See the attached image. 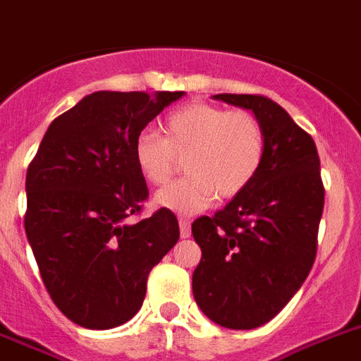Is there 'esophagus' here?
I'll use <instances>...</instances> for the list:
<instances>
[{
	"mask_svg": "<svg viewBox=\"0 0 361 361\" xmlns=\"http://www.w3.org/2000/svg\"><path fill=\"white\" fill-rule=\"evenodd\" d=\"M178 227H180V238H190V234H192V225H190V221L188 219H178Z\"/></svg>",
	"mask_w": 361,
	"mask_h": 361,
	"instance_id": "esophagus-1",
	"label": "esophagus"
}]
</instances>
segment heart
Wrapping results in <instances>:
<instances>
[{
  "mask_svg": "<svg viewBox=\"0 0 361 361\" xmlns=\"http://www.w3.org/2000/svg\"><path fill=\"white\" fill-rule=\"evenodd\" d=\"M164 138L144 130L134 140V160L153 186H166L186 159L188 177L157 193V204L192 216L219 199L243 193L266 157V133L249 110H228L210 103H190L162 123Z\"/></svg>",
  "mask_w": 361,
  "mask_h": 361,
  "instance_id": "obj_1",
  "label": "heart"
}]
</instances>
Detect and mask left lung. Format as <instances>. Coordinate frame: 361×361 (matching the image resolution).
<instances>
[{
	"instance_id": "left-lung-1",
	"label": "left lung",
	"mask_w": 361,
	"mask_h": 361,
	"mask_svg": "<svg viewBox=\"0 0 361 361\" xmlns=\"http://www.w3.org/2000/svg\"><path fill=\"white\" fill-rule=\"evenodd\" d=\"M214 97L255 112L266 157L245 192L192 223L202 252L193 297L214 323L251 330L290 302L314 266L324 207L319 154L314 138L266 95Z\"/></svg>"
}]
</instances>
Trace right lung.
I'll return each instance as SVG.
<instances>
[{
    "instance_id": "add662e5",
    "label": "right lung",
    "mask_w": 361,
    "mask_h": 361,
    "mask_svg": "<svg viewBox=\"0 0 361 361\" xmlns=\"http://www.w3.org/2000/svg\"><path fill=\"white\" fill-rule=\"evenodd\" d=\"M184 92H94L51 121L27 168V240L55 306L106 330L142 308L147 276L178 241L168 208L130 221L149 190L134 140Z\"/></svg>"
}]
</instances>
